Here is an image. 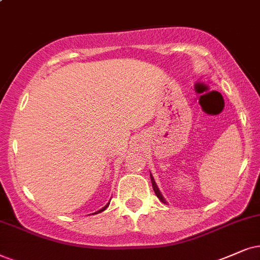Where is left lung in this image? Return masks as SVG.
Masks as SVG:
<instances>
[{"label":"left lung","instance_id":"obj_1","mask_svg":"<svg viewBox=\"0 0 260 260\" xmlns=\"http://www.w3.org/2000/svg\"><path fill=\"white\" fill-rule=\"evenodd\" d=\"M150 177H151V183H152V187H153V190H154V193H156V196H157V198H158L160 202L162 203H164V204H167V202H166V199H164V197L162 196V193H160V190H159V188H158V186L156 185V182H154V179H153V176H152V174L150 173Z\"/></svg>","mask_w":260,"mask_h":260}]
</instances>
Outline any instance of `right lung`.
<instances>
[{"label":"right lung","mask_w":260,"mask_h":260,"mask_svg":"<svg viewBox=\"0 0 260 260\" xmlns=\"http://www.w3.org/2000/svg\"><path fill=\"white\" fill-rule=\"evenodd\" d=\"M109 204H110V202H109V203H108V204H107V205H106V206H104V208H102L101 210H98V211H96V212H93V213H92V215H94V213H100V212H102V211H104V210H106V209L108 208V206H109Z\"/></svg>","instance_id":"add662e5"}]
</instances>
